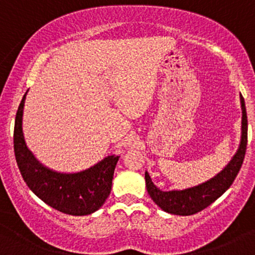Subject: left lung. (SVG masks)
<instances>
[{"label": "left lung", "instance_id": "8db88e82", "mask_svg": "<svg viewBox=\"0 0 255 255\" xmlns=\"http://www.w3.org/2000/svg\"><path fill=\"white\" fill-rule=\"evenodd\" d=\"M241 107H242V135H241L240 147L229 164L214 177L208 181L185 190L161 191L152 182L148 172H144L146 187L150 198L161 210L174 215H193L205 209L208 205L226 192L227 188L232 185L236 179L238 171L242 166L247 149V133L248 122L246 112L245 98L241 95Z\"/></svg>", "mask_w": 255, "mask_h": 255}]
</instances>
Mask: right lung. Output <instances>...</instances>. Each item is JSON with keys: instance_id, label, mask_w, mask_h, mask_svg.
<instances>
[{"instance_id": "right-lung-1", "label": "right lung", "mask_w": 255, "mask_h": 255, "mask_svg": "<svg viewBox=\"0 0 255 255\" xmlns=\"http://www.w3.org/2000/svg\"><path fill=\"white\" fill-rule=\"evenodd\" d=\"M25 92L18 107L14 124V154L21 176L41 201L64 214L83 216L100 209L112 190L118 155H108L86 170L65 174L48 169L26 147L23 135Z\"/></svg>"}]
</instances>
